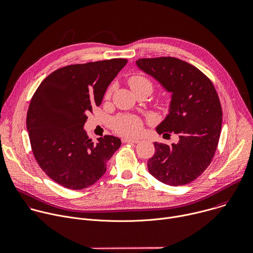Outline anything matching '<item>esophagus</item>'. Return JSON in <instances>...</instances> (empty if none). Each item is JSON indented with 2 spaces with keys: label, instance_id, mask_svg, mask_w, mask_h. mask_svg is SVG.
Instances as JSON below:
<instances>
[{
  "label": "esophagus",
  "instance_id": "34e87169",
  "mask_svg": "<svg viewBox=\"0 0 253 253\" xmlns=\"http://www.w3.org/2000/svg\"><path fill=\"white\" fill-rule=\"evenodd\" d=\"M139 139H133V138H122L123 143H138Z\"/></svg>",
  "mask_w": 253,
  "mask_h": 253
}]
</instances>
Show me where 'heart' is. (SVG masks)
Here are the masks:
<instances>
[{
	"label": "heart",
	"mask_w": 253,
	"mask_h": 253,
	"mask_svg": "<svg viewBox=\"0 0 253 253\" xmlns=\"http://www.w3.org/2000/svg\"><path fill=\"white\" fill-rule=\"evenodd\" d=\"M129 85L132 90L147 87L151 90V83L146 78L142 76H133L129 79ZM110 96V91L107 93V97ZM113 128L114 130L123 136L128 137H134L137 136L142 129V122L141 120L133 115H123L118 118H116L113 122Z\"/></svg>",
	"instance_id": "1"
}]
</instances>
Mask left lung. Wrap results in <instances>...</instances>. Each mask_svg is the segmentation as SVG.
<instances>
[{
  "label": "left lung",
  "instance_id": "obj_1",
  "mask_svg": "<svg viewBox=\"0 0 253 253\" xmlns=\"http://www.w3.org/2000/svg\"><path fill=\"white\" fill-rule=\"evenodd\" d=\"M136 66L171 94L157 133L164 137L174 132L179 137L171 145L154 143L148 170L164 184H188L208 167L217 148L222 125L217 93L199 69L177 58L139 59Z\"/></svg>",
  "mask_w": 253,
  "mask_h": 253
}]
</instances>
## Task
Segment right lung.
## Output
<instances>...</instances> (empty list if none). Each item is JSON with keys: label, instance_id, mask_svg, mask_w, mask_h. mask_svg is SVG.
I'll list each match as a JSON object with an SVG mask.
<instances>
[{"label": "right lung", "instance_id": "obj_1", "mask_svg": "<svg viewBox=\"0 0 253 253\" xmlns=\"http://www.w3.org/2000/svg\"><path fill=\"white\" fill-rule=\"evenodd\" d=\"M126 64V59H111L66 66L36 90L27 114L31 146L40 167L58 184L72 190L93 185L121 146L112 135L93 142L84 125Z\"/></svg>", "mask_w": 253, "mask_h": 253}]
</instances>
